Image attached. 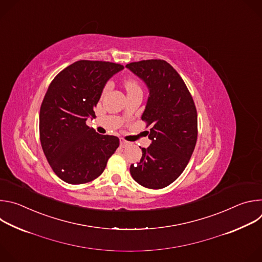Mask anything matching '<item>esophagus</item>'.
Here are the masks:
<instances>
[{
	"mask_svg": "<svg viewBox=\"0 0 262 262\" xmlns=\"http://www.w3.org/2000/svg\"><path fill=\"white\" fill-rule=\"evenodd\" d=\"M127 145H129V142L125 141L124 139H120V146L121 147H126Z\"/></svg>",
	"mask_w": 262,
	"mask_h": 262,
	"instance_id": "1",
	"label": "esophagus"
}]
</instances>
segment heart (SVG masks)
I'll return each instance as SVG.
<instances>
[{
  "label": "heart",
  "mask_w": 262,
  "mask_h": 262,
  "mask_svg": "<svg viewBox=\"0 0 262 262\" xmlns=\"http://www.w3.org/2000/svg\"><path fill=\"white\" fill-rule=\"evenodd\" d=\"M124 85H125V89H126L127 92H128V91H133V90H140L139 84H138L136 81H134V80H127V81H125ZM108 88H110V85L107 84V85L105 86V88H104V92H105Z\"/></svg>",
  "instance_id": "b5f03b06"
}]
</instances>
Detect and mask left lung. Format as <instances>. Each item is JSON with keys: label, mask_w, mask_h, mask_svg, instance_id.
<instances>
[{"label": "left lung", "mask_w": 262, "mask_h": 262, "mask_svg": "<svg viewBox=\"0 0 262 262\" xmlns=\"http://www.w3.org/2000/svg\"><path fill=\"white\" fill-rule=\"evenodd\" d=\"M147 86L142 120L151 125V144L130 165L133 178L148 189L171 184L188 165L197 142V111L177 71L164 60H143L125 66Z\"/></svg>", "instance_id": "8db88e82"}]
</instances>
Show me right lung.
<instances>
[{"instance_id": "right-lung-1", "label": "right lung", "mask_w": 262, "mask_h": 262, "mask_svg": "<svg viewBox=\"0 0 262 262\" xmlns=\"http://www.w3.org/2000/svg\"><path fill=\"white\" fill-rule=\"evenodd\" d=\"M120 64L81 60L63 69L51 83L39 113L42 150L56 175L70 184L97 178L119 146L115 136L99 135L86 121L95 116L106 82Z\"/></svg>"}]
</instances>
